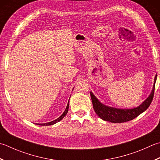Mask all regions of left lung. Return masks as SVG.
I'll use <instances>...</instances> for the list:
<instances>
[{
    "mask_svg": "<svg viewBox=\"0 0 160 160\" xmlns=\"http://www.w3.org/2000/svg\"><path fill=\"white\" fill-rule=\"evenodd\" d=\"M156 80H157V75L155 77L154 85H153L151 94L139 106L132 109H118L108 107L100 102L98 99L91 92L90 95L93 109L96 114L102 120L112 122V123H124V122L132 120L142 112L146 111L151 105L153 96H154Z\"/></svg>",
    "mask_w": 160,
    "mask_h": 160,
    "instance_id": "1",
    "label": "left lung"
}]
</instances>
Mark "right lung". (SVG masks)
<instances>
[{"mask_svg": "<svg viewBox=\"0 0 160 160\" xmlns=\"http://www.w3.org/2000/svg\"><path fill=\"white\" fill-rule=\"evenodd\" d=\"M68 105H69V101H68V104L67 105V108H66V109L64 110V112H63V114H62L59 118H58L57 119H55V120L52 121H51V122H48V123H38L37 125H39V126H51V125H53V124H55L56 123H58V122H59V121H60L62 119V118H63L65 117V116L67 115V112H68Z\"/></svg>", "mask_w": 160, "mask_h": 160, "instance_id": "right-lung-1", "label": "right lung"}]
</instances>
